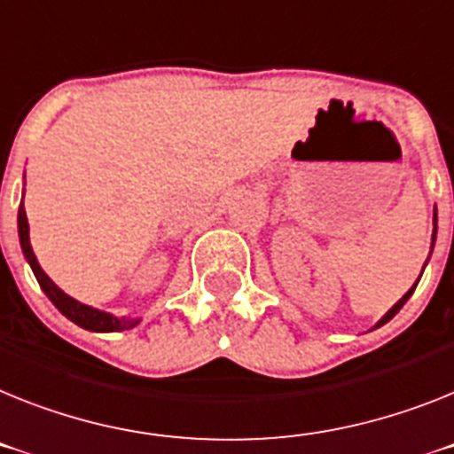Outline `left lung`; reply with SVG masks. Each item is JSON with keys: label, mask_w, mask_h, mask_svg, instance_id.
<instances>
[{"label": "left lung", "mask_w": 454, "mask_h": 454, "mask_svg": "<svg viewBox=\"0 0 454 454\" xmlns=\"http://www.w3.org/2000/svg\"><path fill=\"white\" fill-rule=\"evenodd\" d=\"M434 242H436V207H434V231H432V249H434ZM429 256H432V251H429ZM429 256H427V261H429ZM425 265H427V262H425ZM422 272H425V268H422ZM420 277H422V274H420ZM418 281H420V279H418ZM418 281H415V284H413V288H409V291L403 293V295H402V300H397V302L392 304V309H387V314H386V316H383V318H380V321H379V323H376V325H374V327H380V325H386V323H387V321H390L392 316H395V314H397V311H399V309H402L403 304H406V300H409V298H411V295H413V291H415V286H418Z\"/></svg>", "instance_id": "obj_1"}]
</instances>
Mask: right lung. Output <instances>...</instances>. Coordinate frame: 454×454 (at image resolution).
<instances>
[{
  "mask_svg": "<svg viewBox=\"0 0 454 454\" xmlns=\"http://www.w3.org/2000/svg\"><path fill=\"white\" fill-rule=\"evenodd\" d=\"M22 198H25V189H22ZM18 238H20V249L25 261L29 262V268H32L34 277L39 281L41 291L48 295L52 304H55L57 309L62 311L67 316L68 321H74L75 325L85 327L90 333H121V330H131L140 323V318L136 316H115L110 314V311L97 309V307H90V304L78 302L75 298L67 295V293L55 284V281L43 272V268L36 261V254L32 249V242H29V221H27V212L25 205L20 203L18 207Z\"/></svg>",
  "mask_w": 454,
  "mask_h": 454,
  "instance_id": "1",
  "label": "right lung"
}]
</instances>
